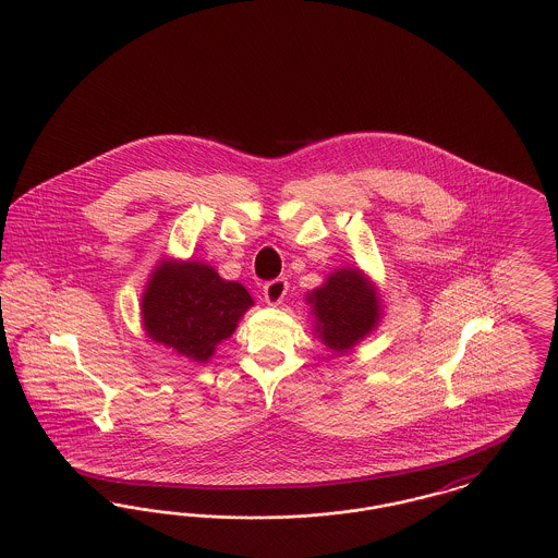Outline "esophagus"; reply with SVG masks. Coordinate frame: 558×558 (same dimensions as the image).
<instances>
[{"mask_svg":"<svg viewBox=\"0 0 558 558\" xmlns=\"http://www.w3.org/2000/svg\"><path fill=\"white\" fill-rule=\"evenodd\" d=\"M287 291H289V282L284 278H276L264 287V296L269 305H280Z\"/></svg>","mask_w":558,"mask_h":558,"instance_id":"34e87169","label":"esophagus"}]
</instances>
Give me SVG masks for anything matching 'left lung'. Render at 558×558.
<instances>
[{"mask_svg": "<svg viewBox=\"0 0 558 558\" xmlns=\"http://www.w3.org/2000/svg\"><path fill=\"white\" fill-rule=\"evenodd\" d=\"M314 335L332 353L345 355L374 332L383 319L378 287L360 267H339L322 287L305 294Z\"/></svg>", "mask_w": 558, "mask_h": 558, "instance_id": "left-lung-1", "label": "left lung"}]
</instances>
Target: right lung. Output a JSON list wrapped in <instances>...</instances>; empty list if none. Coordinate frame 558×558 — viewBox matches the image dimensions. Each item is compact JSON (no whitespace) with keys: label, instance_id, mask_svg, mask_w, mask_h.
Returning a JSON list of instances; mask_svg holds the SVG:
<instances>
[{"label":"right lung","instance_id":"obj_1","mask_svg":"<svg viewBox=\"0 0 558 558\" xmlns=\"http://www.w3.org/2000/svg\"><path fill=\"white\" fill-rule=\"evenodd\" d=\"M253 305L240 282L223 280L209 264L162 257L148 276L140 314L148 339L207 364Z\"/></svg>","mask_w":558,"mask_h":558}]
</instances>
